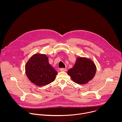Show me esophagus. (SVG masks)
Instances as JSON below:
<instances>
[{
	"instance_id": "obj_1",
	"label": "esophagus",
	"mask_w": 122,
	"mask_h": 122,
	"mask_svg": "<svg viewBox=\"0 0 122 122\" xmlns=\"http://www.w3.org/2000/svg\"><path fill=\"white\" fill-rule=\"evenodd\" d=\"M60 71H66V68H60Z\"/></svg>"
}]
</instances>
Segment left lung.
Returning a JSON list of instances; mask_svg holds the SVG:
<instances>
[{
	"label": "left lung",
	"mask_w": 122,
	"mask_h": 122,
	"mask_svg": "<svg viewBox=\"0 0 122 122\" xmlns=\"http://www.w3.org/2000/svg\"><path fill=\"white\" fill-rule=\"evenodd\" d=\"M96 71V66L92 60L78 57L74 66L68 71L67 74L75 82L84 84L94 78Z\"/></svg>",
	"instance_id": "8db88e82"
}]
</instances>
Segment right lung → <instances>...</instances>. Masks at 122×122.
<instances>
[{"label":"right lung","instance_id":"right-lung-1","mask_svg":"<svg viewBox=\"0 0 122 122\" xmlns=\"http://www.w3.org/2000/svg\"><path fill=\"white\" fill-rule=\"evenodd\" d=\"M29 80L39 86L47 85L55 81L57 71L49 63L45 55L35 54L28 60L25 66Z\"/></svg>","mask_w":122,"mask_h":122}]
</instances>
